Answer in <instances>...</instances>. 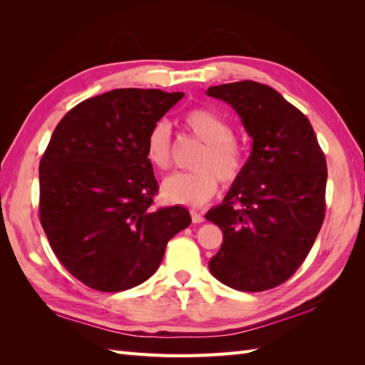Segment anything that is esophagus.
Returning a JSON list of instances; mask_svg holds the SVG:
<instances>
[{"mask_svg": "<svg viewBox=\"0 0 365 365\" xmlns=\"http://www.w3.org/2000/svg\"><path fill=\"white\" fill-rule=\"evenodd\" d=\"M191 220H192V222H195V224H200V222L205 221L204 215L200 213V212H196V210H191Z\"/></svg>", "mask_w": 365, "mask_h": 365, "instance_id": "obj_1", "label": "esophagus"}]
</instances>
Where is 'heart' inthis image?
<instances>
[{"instance_id":"1","label":"heart","mask_w":365,"mask_h":365,"mask_svg":"<svg viewBox=\"0 0 365 365\" xmlns=\"http://www.w3.org/2000/svg\"><path fill=\"white\" fill-rule=\"evenodd\" d=\"M183 123L192 136L204 143L192 163L196 169L177 173L165 178L161 195L168 202L180 205H202L218 191L220 180L234 183L242 175L245 155L234 139L230 123L205 108H195L183 114ZM145 158L153 168L166 170L173 161V133L169 122H155L145 138Z\"/></svg>"}]
</instances>
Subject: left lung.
<instances>
[{
	"instance_id": "left-lung-1",
	"label": "left lung",
	"mask_w": 365,
	"mask_h": 365,
	"mask_svg": "<svg viewBox=\"0 0 365 365\" xmlns=\"http://www.w3.org/2000/svg\"><path fill=\"white\" fill-rule=\"evenodd\" d=\"M207 96L234 108L252 138L242 175L205 215L224 235L208 268L235 290L273 289L299 268L322 229L324 153L306 115L267 84L227 83Z\"/></svg>"
}]
</instances>
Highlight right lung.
Returning <instances> with one entry per match:
<instances>
[{"mask_svg": "<svg viewBox=\"0 0 365 365\" xmlns=\"http://www.w3.org/2000/svg\"><path fill=\"white\" fill-rule=\"evenodd\" d=\"M185 94L114 89L73 106L38 166V218L64 268L98 292L147 281L190 226L183 207L153 208L158 182L145 138Z\"/></svg>", "mask_w": 365, "mask_h": 365, "instance_id": "obj_1", "label": "right lung"}]
</instances>
